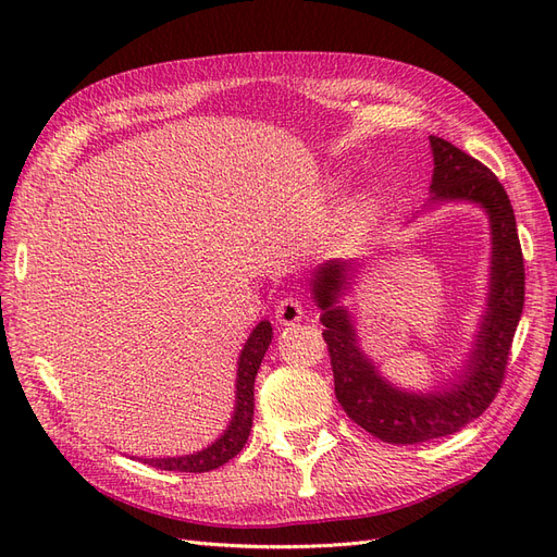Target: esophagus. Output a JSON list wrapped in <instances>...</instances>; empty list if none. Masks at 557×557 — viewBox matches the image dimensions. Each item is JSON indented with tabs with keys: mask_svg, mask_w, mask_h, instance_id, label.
Instances as JSON below:
<instances>
[{
	"mask_svg": "<svg viewBox=\"0 0 557 557\" xmlns=\"http://www.w3.org/2000/svg\"><path fill=\"white\" fill-rule=\"evenodd\" d=\"M301 318H305V307H301V301L297 297H285L278 301L276 320L281 325H295Z\"/></svg>",
	"mask_w": 557,
	"mask_h": 557,
	"instance_id": "esophagus-1",
	"label": "esophagus"
}]
</instances>
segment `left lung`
I'll use <instances>...</instances> for the list:
<instances>
[{
    "instance_id": "left-lung-1",
    "label": "left lung",
    "mask_w": 557,
    "mask_h": 557,
    "mask_svg": "<svg viewBox=\"0 0 557 557\" xmlns=\"http://www.w3.org/2000/svg\"><path fill=\"white\" fill-rule=\"evenodd\" d=\"M434 172L423 211L444 205H471L491 225V274L485 307L471 348L453 372L428 391H411L385 379L367 356L356 315L342 305L362 262L327 260L315 267L311 297L320 309L330 348L334 395L350 420L387 444H420L460 432L495 399L525 301V267L516 215L504 185L479 160L453 144L430 137ZM416 211V218L423 213Z\"/></svg>"
}]
</instances>
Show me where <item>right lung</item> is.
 I'll return each instance as SVG.
<instances>
[{
  "mask_svg": "<svg viewBox=\"0 0 557 557\" xmlns=\"http://www.w3.org/2000/svg\"><path fill=\"white\" fill-rule=\"evenodd\" d=\"M274 339V330L269 320H260V323L252 327L250 336L246 339L239 360H237V385H234V411L230 416L227 428L221 432L215 442H211L207 448L188 453V455H166V458H137L150 467L166 469V471H190V474H201V471H211L225 465L237 455L246 442L252 428V407H256V399H252V383H256L260 362L264 352Z\"/></svg>",
  "mask_w": 557,
  "mask_h": 557,
  "instance_id": "add662e5",
  "label": "right lung"
}]
</instances>
